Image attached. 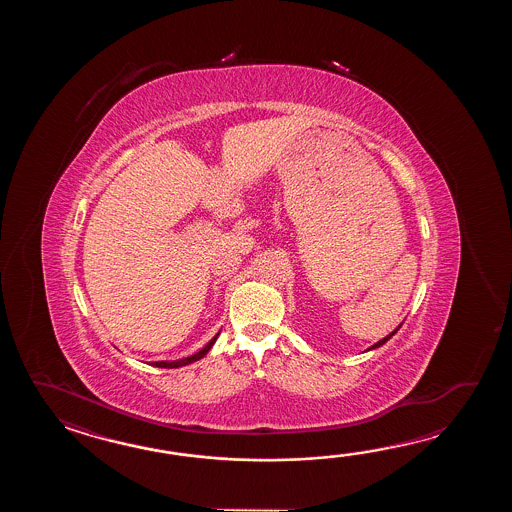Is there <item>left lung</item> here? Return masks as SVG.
<instances>
[{"label": "left lung", "instance_id": "8db88e82", "mask_svg": "<svg viewBox=\"0 0 512 512\" xmlns=\"http://www.w3.org/2000/svg\"><path fill=\"white\" fill-rule=\"evenodd\" d=\"M401 326H403V324H401ZM401 326H399V327H401ZM399 327H397V329H393L392 333H390V335H388V337H384V338H382V340H379V342H377V344H373V346H371L370 349L381 348L382 344H386V342H388V340H390V338H392L393 335H395V333H397V331H399Z\"/></svg>", "mask_w": 512, "mask_h": 512}]
</instances>
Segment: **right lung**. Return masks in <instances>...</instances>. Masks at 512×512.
I'll return each instance as SVG.
<instances>
[{
  "label": "right lung",
  "instance_id": "right-lung-1",
  "mask_svg": "<svg viewBox=\"0 0 512 512\" xmlns=\"http://www.w3.org/2000/svg\"><path fill=\"white\" fill-rule=\"evenodd\" d=\"M218 335L212 338V340L208 342L205 348L201 349V351H197L196 355H190V357H186V359L172 360V362H168V360H161V362H153L152 366H157V368H168V370H172V368H181V366H186V364H190V362H196V360L203 359V357L207 355L208 351H210V348L214 346V342H216Z\"/></svg>",
  "mask_w": 512,
  "mask_h": 512
}]
</instances>
